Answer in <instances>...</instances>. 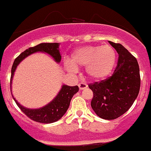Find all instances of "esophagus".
Segmentation results:
<instances>
[{
    "instance_id": "34e87169",
    "label": "esophagus",
    "mask_w": 151,
    "mask_h": 151,
    "mask_svg": "<svg viewBox=\"0 0 151 151\" xmlns=\"http://www.w3.org/2000/svg\"><path fill=\"white\" fill-rule=\"evenodd\" d=\"M78 87L80 89V90H83V89H85L87 88V84L85 83H80L78 84Z\"/></svg>"
}]
</instances>
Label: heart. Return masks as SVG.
Segmentation results:
<instances>
[{
	"label": "heart",
	"mask_w": 151,
	"mask_h": 151,
	"mask_svg": "<svg viewBox=\"0 0 151 151\" xmlns=\"http://www.w3.org/2000/svg\"><path fill=\"white\" fill-rule=\"evenodd\" d=\"M116 52L109 45H83L73 50L70 61L65 62V68L70 72H77L85 67L88 78L101 81L109 76L116 64Z\"/></svg>",
	"instance_id": "1"
}]
</instances>
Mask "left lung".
<instances>
[{"label":"left lung","mask_w":151,"mask_h":151,"mask_svg":"<svg viewBox=\"0 0 151 151\" xmlns=\"http://www.w3.org/2000/svg\"><path fill=\"white\" fill-rule=\"evenodd\" d=\"M119 55L113 75L89 85L93 92L91 106L102 119L114 120L126 113L138 96L139 68L137 59L121 44L109 41Z\"/></svg>","instance_id":"1"}]
</instances>
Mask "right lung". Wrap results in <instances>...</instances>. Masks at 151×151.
Listing matches in <instances>:
<instances>
[{
  "label": "right lung",
  "instance_id": "1",
  "mask_svg": "<svg viewBox=\"0 0 151 151\" xmlns=\"http://www.w3.org/2000/svg\"><path fill=\"white\" fill-rule=\"evenodd\" d=\"M37 52L46 53L51 56L54 61L57 63H60L62 56L59 50V43H40L34 47H29L24 52L20 53L15 59L12 68L11 81H10V89L12 92V83L13 76L16 68L19 64L25 59L27 56H30ZM79 88L78 86H70L63 84L59 93L50 103L40 109H28L20 105L17 100L13 97V99L16 102L21 111L28 116L31 120L42 123H52L57 121L63 117L69 108L70 101L73 96L78 92Z\"/></svg>",
  "mask_w": 151,
  "mask_h": 151
}]
</instances>
